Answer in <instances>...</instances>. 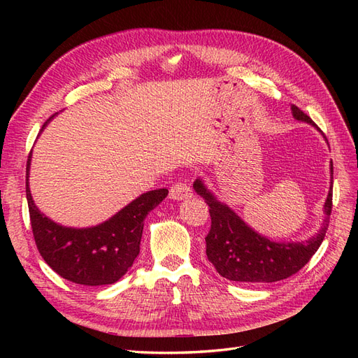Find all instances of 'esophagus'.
Wrapping results in <instances>:
<instances>
[{
  "mask_svg": "<svg viewBox=\"0 0 358 358\" xmlns=\"http://www.w3.org/2000/svg\"><path fill=\"white\" fill-rule=\"evenodd\" d=\"M191 197V188L187 182L178 180L170 187V199L173 200H183Z\"/></svg>",
  "mask_w": 358,
  "mask_h": 358,
  "instance_id": "obj_1",
  "label": "esophagus"
}]
</instances>
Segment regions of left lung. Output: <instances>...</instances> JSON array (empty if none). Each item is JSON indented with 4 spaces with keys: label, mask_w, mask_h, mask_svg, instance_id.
<instances>
[{
    "label": "left lung",
    "mask_w": 358,
    "mask_h": 358,
    "mask_svg": "<svg viewBox=\"0 0 358 358\" xmlns=\"http://www.w3.org/2000/svg\"><path fill=\"white\" fill-rule=\"evenodd\" d=\"M291 110L297 121L317 127L297 106L292 104ZM330 171L331 185L324 203L326 216L321 230L301 242H272L258 234L229 206L216 200L200 179L194 182V189L209 206L212 224L210 231L206 236V255L216 272L236 282H276L297 273L318 251L329 229L333 206V162Z\"/></svg>",
    "instance_id": "8db88e82"
}]
</instances>
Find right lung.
<instances>
[{
  "label": "right lung",
  "instance_id": "1",
  "mask_svg": "<svg viewBox=\"0 0 358 358\" xmlns=\"http://www.w3.org/2000/svg\"><path fill=\"white\" fill-rule=\"evenodd\" d=\"M29 164L31 152L27 161V200L32 234L43 259L74 284L96 287L121 279L140 252L146 215L167 197L169 189L142 194L100 225L71 229L50 221L34 204L28 185Z\"/></svg>",
  "mask_w": 358,
  "mask_h": 358
}]
</instances>
